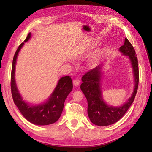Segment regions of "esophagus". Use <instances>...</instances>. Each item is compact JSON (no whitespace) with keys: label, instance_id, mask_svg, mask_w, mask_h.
<instances>
[{"label":"esophagus","instance_id":"esophagus-1","mask_svg":"<svg viewBox=\"0 0 152 152\" xmlns=\"http://www.w3.org/2000/svg\"><path fill=\"white\" fill-rule=\"evenodd\" d=\"M73 84H74V86H76V87L80 85V80H78V79L74 80L73 81Z\"/></svg>","mask_w":152,"mask_h":152}]
</instances>
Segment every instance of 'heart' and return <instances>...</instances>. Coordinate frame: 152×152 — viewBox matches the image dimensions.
<instances>
[{"label": "heart", "mask_w": 152, "mask_h": 152, "mask_svg": "<svg viewBox=\"0 0 152 152\" xmlns=\"http://www.w3.org/2000/svg\"><path fill=\"white\" fill-rule=\"evenodd\" d=\"M101 60V55L100 53H96V54H94L91 58V59H90V62H91L92 65H96V64L100 62Z\"/></svg>", "instance_id": "heart-1"}]
</instances>
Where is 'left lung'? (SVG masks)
<instances>
[{
	"instance_id": "left-lung-1",
	"label": "left lung",
	"mask_w": 152,
	"mask_h": 152,
	"mask_svg": "<svg viewBox=\"0 0 152 152\" xmlns=\"http://www.w3.org/2000/svg\"><path fill=\"white\" fill-rule=\"evenodd\" d=\"M123 56H128L132 65L134 78V88L131 97L121 106L113 107L106 103L102 96L101 80L102 67L101 64L88 71L82 77L80 89L85 95L88 102V115L91 121L99 126L114 124L121 119L133 103L138 88V61L134 48L125 38L124 45L119 48Z\"/></svg>"
}]
</instances>
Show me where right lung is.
<instances>
[{
    "instance_id": "right-lung-1",
    "label": "right lung",
    "mask_w": 152,
    "mask_h": 152,
    "mask_svg": "<svg viewBox=\"0 0 152 152\" xmlns=\"http://www.w3.org/2000/svg\"><path fill=\"white\" fill-rule=\"evenodd\" d=\"M31 34H28L26 39L20 44L15 53L11 71V92L13 101L20 112L28 121L37 125H48L54 123L60 117L64 102L73 88L72 80L69 76L59 80L57 86L50 96L43 103L33 104L24 101L17 88L15 81V67L17 59L24 43L30 39Z\"/></svg>"
}]
</instances>
